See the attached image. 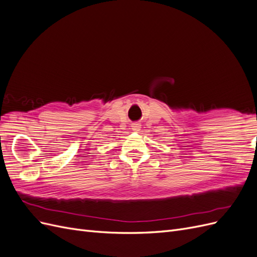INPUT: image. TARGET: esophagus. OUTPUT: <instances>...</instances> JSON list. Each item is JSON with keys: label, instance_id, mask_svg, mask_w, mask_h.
<instances>
[{"label": "esophagus", "instance_id": "1", "mask_svg": "<svg viewBox=\"0 0 257 257\" xmlns=\"http://www.w3.org/2000/svg\"><path fill=\"white\" fill-rule=\"evenodd\" d=\"M132 130H133L134 132H138L139 130H141V124L133 123V124H132Z\"/></svg>", "mask_w": 257, "mask_h": 257}]
</instances>
